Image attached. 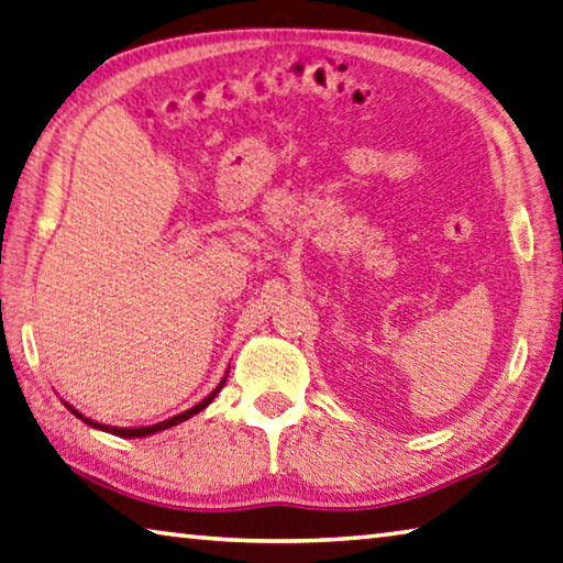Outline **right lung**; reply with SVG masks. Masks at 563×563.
I'll list each match as a JSON object with an SVG mask.
<instances>
[{"mask_svg":"<svg viewBox=\"0 0 563 563\" xmlns=\"http://www.w3.org/2000/svg\"><path fill=\"white\" fill-rule=\"evenodd\" d=\"M225 379H228V373H225V377L220 379V385H218L213 391H210V395H208L206 399H200L196 407H190V409H186V411H181V413H176V417H172V419H164V421H158V423H152V427H108V423H100V421H95V419H88V417H85V413H80L76 407H70L68 401H66V407H68V411L76 413V417H78L80 421H85V423H88V427H92V429L104 431V433H112V437H120V439H144V437H152V433L172 429V427H176V423H181V421H186V419H190V417H196V413L203 411V409L210 405V401H213V399L218 397V391L222 389V385H225Z\"/></svg>","mask_w":563,"mask_h":563,"instance_id":"1","label":"right lung"}]
</instances>
